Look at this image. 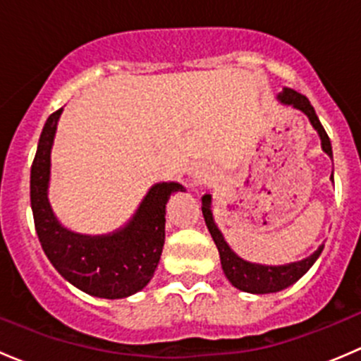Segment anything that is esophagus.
<instances>
[{"label": "esophagus", "mask_w": 361, "mask_h": 361, "mask_svg": "<svg viewBox=\"0 0 361 361\" xmlns=\"http://www.w3.org/2000/svg\"><path fill=\"white\" fill-rule=\"evenodd\" d=\"M213 180V173L207 166H199L197 169L194 171V183L195 185H207Z\"/></svg>", "instance_id": "34e87169"}]
</instances>
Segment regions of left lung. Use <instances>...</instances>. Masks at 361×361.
<instances>
[{"label": "left lung", "mask_w": 361, "mask_h": 361, "mask_svg": "<svg viewBox=\"0 0 361 361\" xmlns=\"http://www.w3.org/2000/svg\"><path fill=\"white\" fill-rule=\"evenodd\" d=\"M278 99L283 104H290V106L297 108L302 113H305L309 118V122L312 123L316 130L319 134V140H322V148L330 159H332V145H330V137L326 134V130L323 129L322 122H319L318 115H316L314 108L311 106L309 99L302 94H298L297 90L288 89V87H283V92H279ZM334 180V173H332ZM202 214L204 221L207 225V231H209L211 238H213L214 245H216L218 253H220L221 260V269H224L225 276H227L228 281L235 286V288L243 290V292L248 293H274L281 292V290L288 288L290 285H293L295 281L302 278L309 269L312 267L318 257L322 255L323 245L319 246L311 257L304 258L300 262H293V264L286 265H260V264H251V262L243 260L239 258L234 251L231 250V246L225 243L224 235L218 231L216 224L213 220V213H211V195L206 194L202 195Z\"/></svg>", "instance_id": "left-lung-1"}]
</instances>
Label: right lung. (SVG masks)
Wrapping results in <instances>:
<instances>
[{"label": "right lung", "mask_w": 361, "mask_h": 361, "mask_svg": "<svg viewBox=\"0 0 361 361\" xmlns=\"http://www.w3.org/2000/svg\"><path fill=\"white\" fill-rule=\"evenodd\" d=\"M63 108L47 118L31 166V209L35 228L50 264L82 292L123 298L150 283L166 239V204L183 185L157 183L148 190L129 224L106 235H83L57 221L49 202L50 150Z\"/></svg>", "instance_id": "1"}]
</instances>
